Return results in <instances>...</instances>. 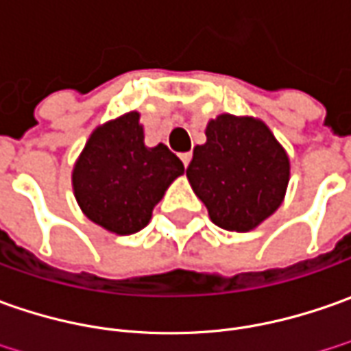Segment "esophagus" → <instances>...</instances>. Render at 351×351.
I'll return each mask as SVG.
<instances>
[{
	"label": "esophagus",
	"instance_id": "1",
	"mask_svg": "<svg viewBox=\"0 0 351 351\" xmlns=\"http://www.w3.org/2000/svg\"><path fill=\"white\" fill-rule=\"evenodd\" d=\"M180 159H182V163H184V167H188V165H190V161H192V153H190V152L180 153Z\"/></svg>",
	"mask_w": 351,
	"mask_h": 351
}]
</instances>
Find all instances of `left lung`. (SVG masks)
<instances>
[{
	"mask_svg": "<svg viewBox=\"0 0 351 351\" xmlns=\"http://www.w3.org/2000/svg\"><path fill=\"white\" fill-rule=\"evenodd\" d=\"M289 171V155L266 122L219 114L206 126V143L194 147L186 176L213 223L247 233L282 206Z\"/></svg>",
	"mask_w": 351,
	"mask_h": 351,
	"instance_id": "left-lung-1",
	"label": "left lung"
}]
</instances>
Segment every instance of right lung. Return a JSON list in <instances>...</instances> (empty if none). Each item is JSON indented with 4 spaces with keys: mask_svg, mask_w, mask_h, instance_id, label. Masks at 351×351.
<instances>
[{
    "mask_svg": "<svg viewBox=\"0 0 351 351\" xmlns=\"http://www.w3.org/2000/svg\"><path fill=\"white\" fill-rule=\"evenodd\" d=\"M139 112L97 126L71 171L73 196L93 223L116 235L141 231L184 165L167 145L147 147Z\"/></svg>",
    "mask_w": 351,
    "mask_h": 351,
    "instance_id": "obj_1",
    "label": "right lung"
}]
</instances>
